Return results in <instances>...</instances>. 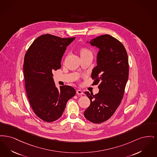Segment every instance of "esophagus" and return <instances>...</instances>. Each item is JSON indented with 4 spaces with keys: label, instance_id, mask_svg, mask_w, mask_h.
Instances as JSON below:
<instances>
[{
    "label": "esophagus",
    "instance_id": "34e87169",
    "mask_svg": "<svg viewBox=\"0 0 157 157\" xmlns=\"http://www.w3.org/2000/svg\"><path fill=\"white\" fill-rule=\"evenodd\" d=\"M76 93H77V94H79V95H82L83 94V91L81 90H77Z\"/></svg>",
    "mask_w": 157,
    "mask_h": 157
}]
</instances>
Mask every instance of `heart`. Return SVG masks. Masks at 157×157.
<instances>
[{"instance_id":"b5f03b06","label":"heart","mask_w":157,"mask_h":157,"mask_svg":"<svg viewBox=\"0 0 157 157\" xmlns=\"http://www.w3.org/2000/svg\"><path fill=\"white\" fill-rule=\"evenodd\" d=\"M92 55L91 50L86 48H82L80 50V55Z\"/></svg>"}]
</instances>
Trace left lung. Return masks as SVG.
I'll use <instances>...</instances> for the list:
<instances>
[{
	"label": "left lung",
	"instance_id": "1",
	"mask_svg": "<svg viewBox=\"0 0 157 157\" xmlns=\"http://www.w3.org/2000/svg\"><path fill=\"white\" fill-rule=\"evenodd\" d=\"M100 49L97 66L93 68V85L98 84L99 92H85L90 105L84 113L89 121L103 123L114 114L123 99L128 81L129 65L128 55L123 44L109 34L97 37L89 42Z\"/></svg>",
	"mask_w": 157,
	"mask_h": 157
}]
</instances>
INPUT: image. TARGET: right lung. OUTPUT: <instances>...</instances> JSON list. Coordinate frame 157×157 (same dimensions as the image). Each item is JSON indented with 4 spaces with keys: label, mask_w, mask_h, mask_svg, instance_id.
<instances>
[{
    "label": "right lung",
    "mask_w": 157,
    "mask_h": 157,
    "mask_svg": "<svg viewBox=\"0 0 157 157\" xmlns=\"http://www.w3.org/2000/svg\"><path fill=\"white\" fill-rule=\"evenodd\" d=\"M75 39L41 35L30 45L25 56L23 73L27 98L36 116L46 122L58 120L67 101L75 96V89L71 86L57 89L52 73L61 68V58Z\"/></svg>",
    "instance_id": "obj_1"
}]
</instances>
